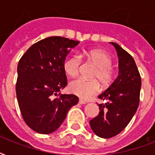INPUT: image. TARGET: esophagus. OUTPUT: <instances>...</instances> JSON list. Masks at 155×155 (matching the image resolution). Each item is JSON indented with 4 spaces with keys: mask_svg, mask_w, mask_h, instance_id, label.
Segmentation results:
<instances>
[{
    "mask_svg": "<svg viewBox=\"0 0 155 155\" xmlns=\"http://www.w3.org/2000/svg\"><path fill=\"white\" fill-rule=\"evenodd\" d=\"M79 103L80 104H85L87 103L86 101H83V100H79Z\"/></svg>",
    "mask_w": 155,
    "mask_h": 155,
    "instance_id": "obj_1",
    "label": "esophagus"
}]
</instances>
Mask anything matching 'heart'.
Instances as JSON below:
<instances>
[{
    "instance_id": "obj_1",
    "label": "heart",
    "mask_w": 155,
    "mask_h": 155,
    "mask_svg": "<svg viewBox=\"0 0 155 155\" xmlns=\"http://www.w3.org/2000/svg\"><path fill=\"white\" fill-rule=\"evenodd\" d=\"M81 58H87L90 63L97 67V71L92 79L94 80H85L84 79H76L69 84V90L73 94L80 98L87 100L93 95L97 94L100 90V84L102 87H107L113 80V71L111 68L112 58L105 52L99 50L84 51L81 54ZM81 66V59L79 56L74 55L68 58L64 63V71L69 76L75 77L79 75ZM95 79L98 80L99 82Z\"/></svg>"
}]
</instances>
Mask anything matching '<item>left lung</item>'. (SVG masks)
Instances as JSON below:
<instances>
[{
	"instance_id": "left-lung-1",
	"label": "left lung",
	"mask_w": 155,
	"mask_h": 155,
	"mask_svg": "<svg viewBox=\"0 0 155 155\" xmlns=\"http://www.w3.org/2000/svg\"><path fill=\"white\" fill-rule=\"evenodd\" d=\"M119 58V74L114 82L99 95L106 103L98 104L99 114L90 120L92 131L103 138L120 134L130 123L140 101L142 80L134 59L115 42Z\"/></svg>"
}]
</instances>
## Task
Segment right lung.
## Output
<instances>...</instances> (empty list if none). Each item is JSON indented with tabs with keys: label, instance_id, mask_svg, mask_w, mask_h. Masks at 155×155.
<instances>
[{
	"label": "right lung",
	"instance_id": "obj_1",
	"mask_svg": "<svg viewBox=\"0 0 155 155\" xmlns=\"http://www.w3.org/2000/svg\"><path fill=\"white\" fill-rule=\"evenodd\" d=\"M79 42L59 36L47 38L32 45L18 62V105L26 125L35 132H54L79 101L75 95L58 93L68 84L66 56Z\"/></svg>",
	"mask_w": 155,
	"mask_h": 155
}]
</instances>
